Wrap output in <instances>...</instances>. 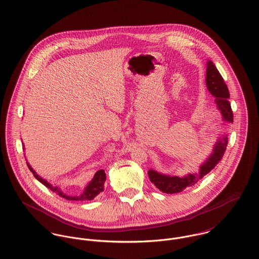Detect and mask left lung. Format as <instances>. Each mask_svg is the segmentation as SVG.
Returning a JSON list of instances; mask_svg holds the SVG:
<instances>
[{
  "instance_id": "1",
  "label": "left lung",
  "mask_w": 259,
  "mask_h": 259,
  "mask_svg": "<svg viewBox=\"0 0 259 259\" xmlns=\"http://www.w3.org/2000/svg\"><path fill=\"white\" fill-rule=\"evenodd\" d=\"M205 83L208 92L215 98L214 102L219 111L222 113L223 122H233V113L228 101L229 92L227 85L214 64L209 60H207L206 63ZM227 143V136H222V138H219L215 145L213 146V151L199 166V170L196 174H188L184 177H177L163 175L150 168L148 172L149 180L160 191L164 193L172 194L181 192L186 187L195 185L199 180H201L205 175L214 168V166L222 160V156L226 150Z\"/></svg>"
}]
</instances>
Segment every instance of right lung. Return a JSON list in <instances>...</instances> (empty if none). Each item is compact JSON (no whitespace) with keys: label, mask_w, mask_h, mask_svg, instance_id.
Returning <instances> with one entry per match:
<instances>
[{"label":"right lung","mask_w":259,"mask_h":259,"mask_svg":"<svg viewBox=\"0 0 259 259\" xmlns=\"http://www.w3.org/2000/svg\"><path fill=\"white\" fill-rule=\"evenodd\" d=\"M23 149L25 150V146H24ZM27 164H28L30 170L33 172L34 177L37 179V181H38L40 184H42L45 186H47L48 188H50L52 191L56 192L58 195H60V196L66 198V199H68V200H75V201H78V200H92V199H94L100 192H102V191L104 190L105 182H106V180H107L105 170H104V169H100V170H98V171L95 174V176H94V178L92 179V181H91L88 185H85V187L83 188V191H82L80 194L71 195V194L65 193V192L61 189L60 186H58V185H53L52 184L48 183L45 179L40 178L38 175H37V172L33 169V167L30 165V163H29L28 161H27Z\"/></svg>","instance_id":"right-lung-1"}]
</instances>
